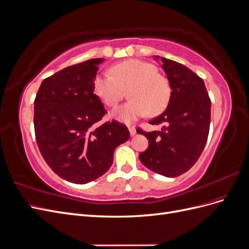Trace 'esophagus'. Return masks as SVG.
<instances>
[{
	"mask_svg": "<svg viewBox=\"0 0 249 249\" xmlns=\"http://www.w3.org/2000/svg\"><path fill=\"white\" fill-rule=\"evenodd\" d=\"M127 127H129V131H130L131 136H134V135L136 134V127H135V125H129Z\"/></svg>",
	"mask_w": 249,
	"mask_h": 249,
	"instance_id": "obj_1",
	"label": "esophagus"
}]
</instances>
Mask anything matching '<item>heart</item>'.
Instances as JSON below:
<instances>
[{
	"label": "heart",
	"instance_id": "obj_1",
	"mask_svg": "<svg viewBox=\"0 0 249 249\" xmlns=\"http://www.w3.org/2000/svg\"><path fill=\"white\" fill-rule=\"evenodd\" d=\"M157 67L139 59H129L113 65L109 73L97 74L93 79V91L108 107H116L127 90L130 101L112 112L120 122L129 123L147 112L160 114L171 95L168 80L157 72Z\"/></svg>",
	"mask_w": 249,
	"mask_h": 249
}]
</instances>
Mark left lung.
Here are the masks:
<instances>
[{
	"instance_id": "8db88e82",
	"label": "left lung",
	"mask_w": 249,
	"mask_h": 249,
	"mask_svg": "<svg viewBox=\"0 0 249 249\" xmlns=\"http://www.w3.org/2000/svg\"><path fill=\"white\" fill-rule=\"evenodd\" d=\"M158 58V56H157ZM171 90L167 109L150 120L160 131L139 134L148 147L139 159L149 170L176 178L189 170L200 157L208 140L211 100L203 80L187 66L161 57Z\"/></svg>"
}]
</instances>
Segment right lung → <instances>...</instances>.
Wrapping results in <instances>:
<instances>
[{
	"label": "right lung",
	"instance_id": "right-lung-1",
	"mask_svg": "<svg viewBox=\"0 0 249 249\" xmlns=\"http://www.w3.org/2000/svg\"><path fill=\"white\" fill-rule=\"evenodd\" d=\"M103 61L90 59L44 79L34 101L39 152L57 176L74 184L106 173L115 148L130 138L125 124L100 123L107 110L93 92V79Z\"/></svg>",
	"mask_w": 249,
	"mask_h": 249
}]
</instances>
